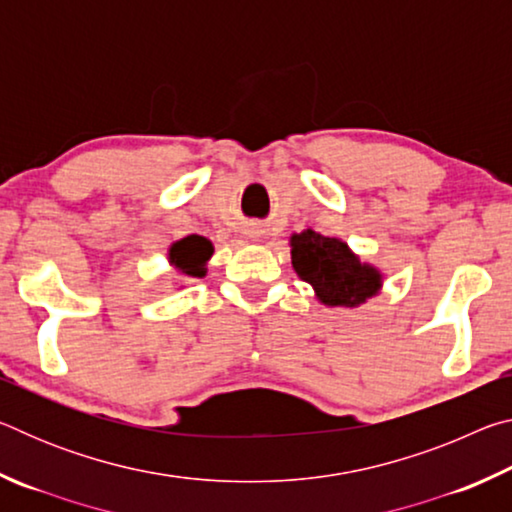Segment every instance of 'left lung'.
Wrapping results in <instances>:
<instances>
[{
  "label": "left lung",
  "instance_id": "8db88e82",
  "mask_svg": "<svg viewBox=\"0 0 512 512\" xmlns=\"http://www.w3.org/2000/svg\"><path fill=\"white\" fill-rule=\"evenodd\" d=\"M291 262L329 307H357L381 287L377 268L361 264L343 241L314 230L291 237Z\"/></svg>",
  "mask_w": 512,
  "mask_h": 512
}]
</instances>
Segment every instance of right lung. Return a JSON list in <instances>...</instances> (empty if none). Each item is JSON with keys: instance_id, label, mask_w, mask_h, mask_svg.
Here are the masks:
<instances>
[{"instance_id": "right-lung-1", "label": "right lung", "mask_w": 512, "mask_h": 512, "mask_svg": "<svg viewBox=\"0 0 512 512\" xmlns=\"http://www.w3.org/2000/svg\"><path fill=\"white\" fill-rule=\"evenodd\" d=\"M214 246L210 239L189 235L185 239L176 241L169 250L171 264L183 271L189 277H203L205 275V262L212 257Z\"/></svg>"}]
</instances>
